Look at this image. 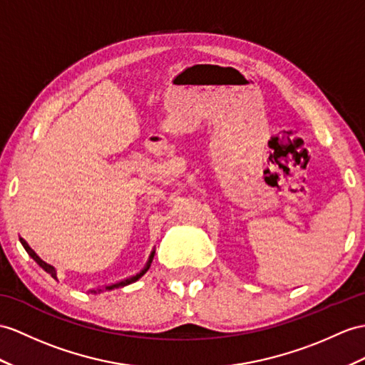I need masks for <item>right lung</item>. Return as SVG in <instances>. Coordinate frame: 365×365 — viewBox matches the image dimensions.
<instances>
[{"instance_id":"1","label":"right lung","mask_w":365,"mask_h":365,"mask_svg":"<svg viewBox=\"0 0 365 365\" xmlns=\"http://www.w3.org/2000/svg\"><path fill=\"white\" fill-rule=\"evenodd\" d=\"M20 242H21V245H23V247L26 250V252H28L32 259L37 262L41 268L46 271L48 274H51L52 277H54L56 280H58L57 279V271H56V268L52 264H49V263H46L44 260H41L40 257L37 255V252H35L32 247L26 243V240H23V238H20ZM153 257H155V250L152 251V254H150V257H148V260H147V263H145V266L144 268H142L138 274H135V275H131V277H127V279H123V280H120V282H115V283H111V285H106V287H103V288H97V289H91V292H101V291H111V289H114V288H123V287H127V285H130V283H135L136 280H139L142 275H144L147 271H148V268L150 266H152V262H153Z\"/></svg>"}]
</instances>
